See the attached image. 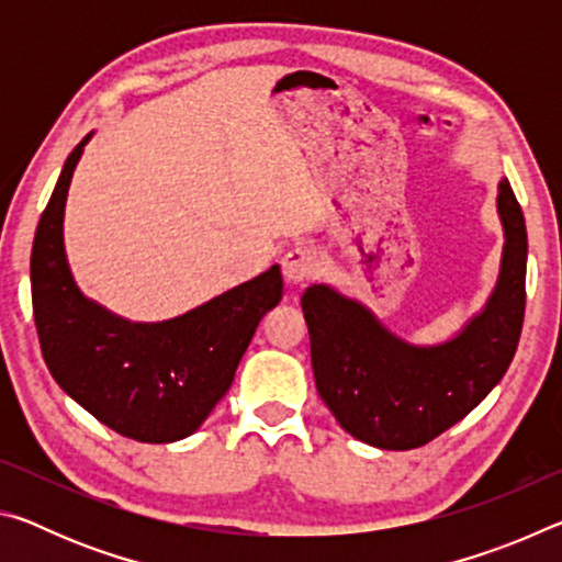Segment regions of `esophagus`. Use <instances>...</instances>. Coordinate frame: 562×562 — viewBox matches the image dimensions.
I'll return each mask as SVG.
<instances>
[{
  "label": "esophagus",
  "mask_w": 562,
  "mask_h": 562,
  "mask_svg": "<svg viewBox=\"0 0 562 562\" xmlns=\"http://www.w3.org/2000/svg\"><path fill=\"white\" fill-rule=\"evenodd\" d=\"M317 270V258L310 247H292L282 258V274L290 284H300L310 280Z\"/></svg>",
  "instance_id": "esophagus-1"
}]
</instances>
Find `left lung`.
I'll return each mask as SVG.
<instances>
[{
    "label": "left lung",
    "mask_w": 562,
    "mask_h": 562,
    "mask_svg": "<svg viewBox=\"0 0 562 562\" xmlns=\"http://www.w3.org/2000/svg\"><path fill=\"white\" fill-rule=\"evenodd\" d=\"M496 207L506 240L496 288L439 345L402 339L331 284L304 290L317 392L355 439L386 451L418 449L473 412L506 374L526 312L528 260L526 221L508 178H501Z\"/></svg>",
    "instance_id": "left-lung-1"
}]
</instances>
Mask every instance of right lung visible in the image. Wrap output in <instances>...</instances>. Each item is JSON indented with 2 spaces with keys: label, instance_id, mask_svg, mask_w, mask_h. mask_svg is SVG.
Segmentation results:
<instances>
[{
  "label": "right lung",
  "instance_id": "1",
  "mask_svg": "<svg viewBox=\"0 0 562 562\" xmlns=\"http://www.w3.org/2000/svg\"><path fill=\"white\" fill-rule=\"evenodd\" d=\"M93 133L71 150L32 247V304L46 367L66 394L121 436L170 443L195 434L225 396L265 312L282 300L280 265L164 322H131L76 284L64 207Z\"/></svg>",
  "mask_w": 562,
  "mask_h": 562
}]
</instances>
